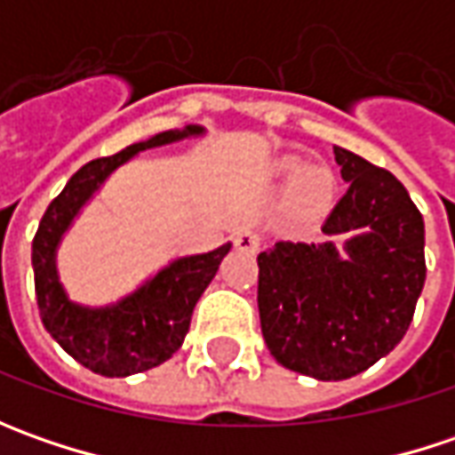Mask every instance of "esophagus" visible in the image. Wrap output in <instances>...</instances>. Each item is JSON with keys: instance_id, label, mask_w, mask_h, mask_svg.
Here are the masks:
<instances>
[{"instance_id": "34e87169", "label": "esophagus", "mask_w": 455, "mask_h": 455, "mask_svg": "<svg viewBox=\"0 0 455 455\" xmlns=\"http://www.w3.org/2000/svg\"><path fill=\"white\" fill-rule=\"evenodd\" d=\"M260 243H263V237L253 233V230H240L235 235V248L243 251V253H258Z\"/></svg>"}]
</instances>
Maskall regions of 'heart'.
I'll list each match as a JSON object with an SVG mask.
<instances>
[{"instance_id":"b5f03b06","label":"heart","mask_w":455,"mask_h":455,"mask_svg":"<svg viewBox=\"0 0 455 455\" xmlns=\"http://www.w3.org/2000/svg\"><path fill=\"white\" fill-rule=\"evenodd\" d=\"M283 169H293L296 162L286 159ZM334 195V174L326 166H308L293 177L289 189V204L296 215H314L323 210Z\"/></svg>"}]
</instances>
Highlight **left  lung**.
I'll return each mask as SVG.
<instances>
[{"instance_id":"1","label":"left lung","mask_w":455,"mask_h":455,"mask_svg":"<svg viewBox=\"0 0 455 455\" xmlns=\"http://www.w3.org/2000/svg\"><path fill=\"white\" fill-rule=\"evenodd\" d=\"M349 189L323 222L329 243L278 240L258 255L260 329L275 362L314 379L370 370L405 337L426 283V225L387 169L334 147Z\"/></svg>"}]
</instances>
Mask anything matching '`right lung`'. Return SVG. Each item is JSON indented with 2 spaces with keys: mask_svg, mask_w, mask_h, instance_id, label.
<instances>
[{
  "mask_svg": "<svg viewBox=\"0 0 455 455\" xmlns=\"http://www.w3.org/2000/svg\"><path fill=\"white\" fill-rule=\"evenodd\" d=\"M202 133V126L189 124L182 132H162L114 156L88 162L70 177L40 220L37 235L32 240V268L44 329L70 357L96 375L129 377L159 367L172 357L189 331L195 304L215 278L222 258L230 253V243L210 253L177 258L121 301L96 308L68 299L58 278V245L73 220L78 218L83 204L118 166L126 164L139 151Z\"/></svg>",
  "mask_w": 455,
  "mask_h": 455,
  "instance_id": "1",
  "label": "right lung"
}]
</instances>
